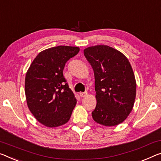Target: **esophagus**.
<instances>
[{
    "mask_svg": "<svg viewBox=\"0 0 161 161\" xmlns=\"http://www.w3.org/2000/svg\"><path fill=\"white\" fill-rule=\"evenodd\" d=\"M86 94H87V93H86V92H81L80 94V95L81 97H85V96H86Z\"/></svg>",
    "mask_w": 161,
    "mask_h": 161,
    "instance_id": "34e87169",
    "label": "esophagus"
}]
</instances>
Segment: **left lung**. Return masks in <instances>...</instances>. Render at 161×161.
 Returning <instances> with one entry per match:
<instances>
[{
    "label": "left lung",
    "mask_w": 161,
    "mask_h": 161,
    "mask_svg": "<svg viewBox=\"0 0 161 161\" xmlns=\"http://www.w3.org/2000/svg\"><path fill=\"white\" fill-rule=\"evenodd\" d=\"M84 54L94 70L97 105L93 119L104 126L122 123L131 113L136 96L132 67L123 53L107 45L90 47Z\"/></svg>",
    "instance_id": "1"
}]
</instances>
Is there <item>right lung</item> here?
I'll list each match as a JSON object with an SVG mask.
<instances>
[{
	"label": "right lung",
	"instance_id": "1",
	"mask_svg": "<svg viewBox=\"0 0 161 161\" xmlns=\"http://www.w3.org/2000/svg\"><path fill=\"white\" fill-rule=\"evenodd\" d=\"M79 52V47L68 46L47 48L36 56L27 71V105L35 118L45 126H61L69 120L76 99L63 71L67 61Z\"/></svg>",
	"mask_w": 161,
	"mask_h": 161
}]
</instances>
